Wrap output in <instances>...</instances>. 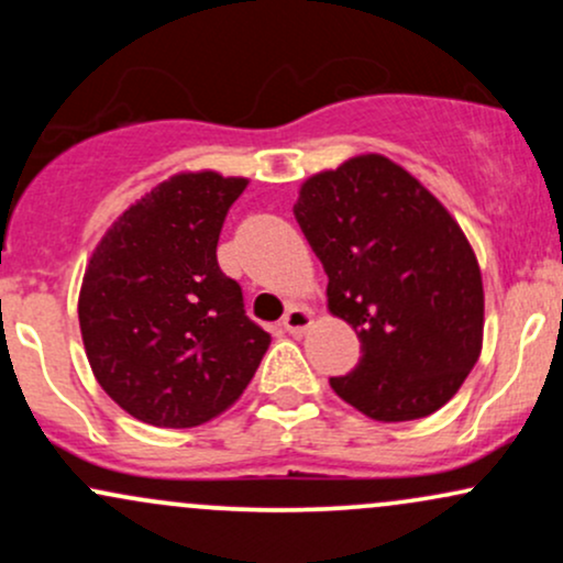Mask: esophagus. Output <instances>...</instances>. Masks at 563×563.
Here are the masks:
<instances>
[{
	"label": "esophagus",
	"instance_id": "esophagus-1",
	"mask_svg": "<svg viewBox=\"0 0 563 563\" xmlns=\"http://www.w3.org/2000/svg\"><path fill=\"white\" fill-rule=\"evenodd\" d=\"M283 325H286L288 333H303L309 325H312V312L303 307H290L283 318Z\"/></svg>",
	"mask_w": 563,
	"mask_h": 563
}]
</instances>
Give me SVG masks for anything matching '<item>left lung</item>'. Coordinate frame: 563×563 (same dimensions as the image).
<instances>
[{
  "label": "left lung",
  "mask_w": 563,
  "mask_h": 563,
  "mask_svg": "<svg viewBox=\"0 0 563 563\" xmlns=\"http://www.w3.org/2000/svg\"><path fill=\"white\" fill-rule=\"evenodd\" d=\"M296 222L328 275V312L363 360L333 391L380 423L418 421L455 397L484 341L482 269L429 187L380 153L303 179Z\"/></svg>",
  "instance_id": "1"
}]
</instances>
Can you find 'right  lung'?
<instances>
[{
    "instance_id": "obj_1",
    "label": "right lung",
    "mask_w": 563,
    "mask_h": 563,
    "mask_svg": "<svg viewBox=\"0 0 563 563\" xmlns=\"http://www.w3.org/2000/svg\"><path fill=\"white\" fill-rule=\"evenodd\" d=\"M249 185L177 172L121 214L89 256L79 290L84 352L121 410L161 429L222 416L254 378L269 333L245 318L217 243Z\"/></svg>"
}]
</instances>
